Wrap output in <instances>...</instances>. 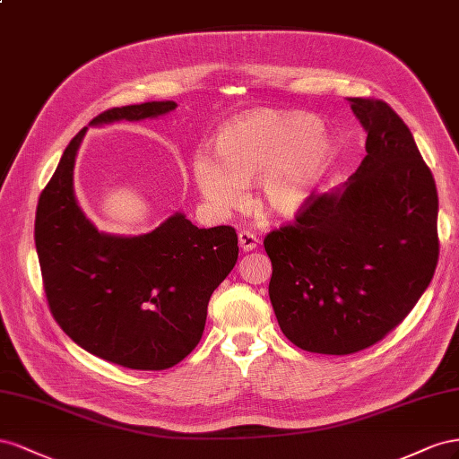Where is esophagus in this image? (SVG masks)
<instances>
[{
	"instance_id": "34e87169",
	"label": "esophagus",
	"mask_w": 459,
	"mask_h": 459,
	"mask_svg": "<svg viewBox=\"0 0 459 459\" xmlns=\"http://www.w3.org/2000/svg\"><path fill=\"white\" fill-rule=\"evenodd\" d=\"M238 244H240V247H242V252H252V250H255V247H257L259 238L255 237V234H252V232L242 230V232L238 234Z\"/></svg>"
}]
</instances>
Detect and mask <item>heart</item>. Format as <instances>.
I'll return each mask as SVG.
<instances>
[{
  "label": "heart",
  "mask_w": 459,
  "mask_h": 459,
  "mask_svg": "<svg viewBox=\"0 0 459 459\" xmlns=\"http://www.w3.org/2000/svg\"><path fill=\"white\" fill-rule=\"evenodd\" d=\"M331 140L316 117L259 109L227 123L215 153L195 152L192 177L204 207L217 219L244 202V185L255 182V204L274 219L296 217L331 163Z\"/></svg>",
  "instance_id": "1"
}]
</instances>
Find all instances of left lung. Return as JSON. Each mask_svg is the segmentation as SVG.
Here are the masks:
<instances>
[{"mask_svg":"<svg viewBox=\"0 0 459 459\" xmlns=\"http://www.w3.org/2000/svg\"><path fill=\"white\" fill-rule=\"evenodd\" d=\"M368 155L265 237L281 331L313 353L346 356L400 325L438 261V194L410 128L388 103L350 98Z\"/></svg>","mask_w":459,"mask_h":459,"instance_id":"1","label":"left lung"}]
</instances>
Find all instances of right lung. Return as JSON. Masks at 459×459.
Here are the masks:
<instances>
[{
    "mask_svg": "<svg viewBox=\"0 0 459 459\" xmlns=\"http://www.w3.org/2000/svg\"><path fill=\"white\" fill-rule=\"evenodd\" d=\"M175 109V101L113 108L90 126ZM86 130L71 140L38 200L34 240L49 309L94 356L128 369H169L200 342L209 298L238 259L237 230L198 229L177 212L138 237L100 232L78 205L73 180Z\"/></svg>",
    "mask_w": 459,
    "mask_h": 459,
    "instance_id": "obj_1",
    "label": "right lung"
}]
</instances>
